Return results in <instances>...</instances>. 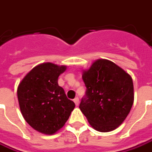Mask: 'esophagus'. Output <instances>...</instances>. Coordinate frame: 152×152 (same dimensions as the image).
<instances>
[{"label":"esophagus","mask_w":152,"mask_h":152,"mask_svg":"<svg viewBox=\"0 0 152 152\" xmlns=\"http://www.w3.org/2000/svg\"><path fill=\"white\" fill-rule=\"evenodd\" d=\"M74 103H75V104L78 106V104H79V98H78V97H76V98L74 99Z\"/></svg>","instance_id":"esophagus-1"}]
</instances>
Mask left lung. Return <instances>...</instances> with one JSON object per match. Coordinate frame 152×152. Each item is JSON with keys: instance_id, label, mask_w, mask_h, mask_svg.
<instances>
[{"instance_id": "obj_1", "label": "left lung", "mask_w": 152, "mask_h": 152, "mask_svg": "<svg viewBox=\"0 0 152 152\" xmlns=\"http://www.w3.org/2000/svg\"><path fill=\"white\" fill-rule=\"evenodd\" d=\"M86 86L79 108L95 130H115L126 119L134 101L132 77L107 59H98L83 74Z\"/></svg>"}]
</instances>
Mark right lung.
Instances as JSON below:
<instances>
[{
	"label": "right lung",
	"mask_w": 152,
	"mask_h": 152,
	"mask_svg": "<svg viewBox=\"0 0 152 152\" xmlns=\"http://www.w3.org/2000/svg\"><path fill=\"white\" fill-rule=\"evenodd\" d=\"M66 66L45 63L34 67L17 88L19 105L26 122L41 133H55L64 126L75 104L58 86Z\"/></svg>",
	"instance_id": "1"
}]
</instances>
